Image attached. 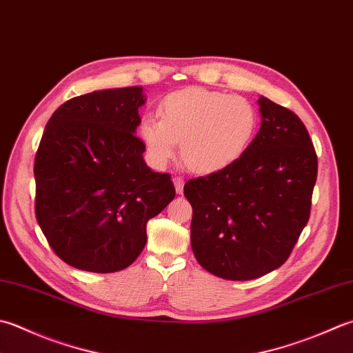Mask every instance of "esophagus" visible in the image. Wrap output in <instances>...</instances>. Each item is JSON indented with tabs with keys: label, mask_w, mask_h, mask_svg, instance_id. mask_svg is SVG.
Segmentation results:
<instances>
[{
	"label": "esophagus",
	"mask_w": 353,
	"mask_h": 353,
	"mask_svg": "<svg viewBox=\"0 0 353 353\" xmlns=\"http://www.w3.org/2000/svg\"><path fill=\"white\" fill-rule=\"evenodd\" d=\"M172 182H174V186H176V192L177 194H182L183 192V179L182 177H179V176H176V177H172Z\"/></svg>",
	"instance_id": "1"
}]
</instances>
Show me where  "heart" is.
<instances>
[{"mask_svg": "<svg viewBox=\"0 0 353 353\" xmlns=\"http://www.w3.org/2000/svg\"><path fill=\"white\" fill-rule=\"evenodd\" d=\"M257 127V108L245 96L186 87L165 96L159 103V117H142L137 133L157 167L176 156L181 142L186 167L210 174L239 161L252 143Z\"/></svg>", "mask_w": 353, "mask_h": 353, "instance_id": "b5f03b06", "label": "heart"}]
</instances>
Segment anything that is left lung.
<instances>
[{
    "instance_id": "obj_1",
    "label": "left lung",
    "mask_w": 353,
    "mask_h": 353,
    "mask_svg": "<svg viewBox=\"0 0 353 353\" xmlns=\"http://www.w3.org/2000/svg\"><path fill=\"white\" fill-rule=\"evenodd\" d=\"M261 127L230 167L191 179V246L200 266L225 280L280 268L310 216L319 161L305 123L261 96Z\"/></svg>"
}]
</instances>
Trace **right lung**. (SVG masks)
Wrapping results in <instances>:
<instances>
[{
	"mask_svg": "<svg viewBox=\"0 0 353 353\" xmlns=\"http://www.w3.org/2000/svg\"><path fill=\"white\" fill-rule=\"evenodd\" d=\"M142 87L76 96L52 114L34 156V214L53 252L88 272L139 257L147 223L176 196L168 172L143 162L134 134Z\"/></svg>",
	"mask_w": 353,
	"mask_h": 353,
	"instance_id": "1",
	"label": "right lung"
}]
</instances>
